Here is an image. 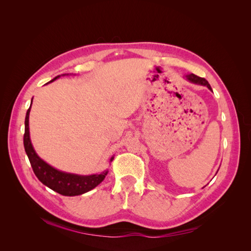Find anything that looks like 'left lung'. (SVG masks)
<instances>
[{"label":"left lung","instance_id":"left-lung-1","mask_svg":"<svg viewBox=\"0 0 251 251\" xmlns=\"http://www.w3.org/2000/svg\"><path fill=\"white\" fill-rule=\"evenodd\" d=\"M187 78V80H189L193 83H197V85H201V86H206L209 90H211V87L208 83V81L205 79V78H202V77H199L197 76V75L195 74H189V75H186L185 76Z\"/></svg>","mask_w":251,"mask_h":251}]
</instances>
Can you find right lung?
<instances>
[{
  "mask_svg": "<svg viewBox=\"0 0 251 251\" xmlns=\"http://www.w3.org/2000/svg\"><path fill=\"white\" fill-rule=\"evenodd\" d=\"M66 75V74H63ZM58 76L53 78L51 81L58 78ZM32 103V100H31ZM31 105L26 113L25 118V134H24V147L26 154L29 158L30 164L32 166V170L44 185L48 186L52 191H54L63 196H78L85 194L91 189L96 187L98 184L101 183L102 180L105 178L108 174V171H104L100 175H89V176H81V175H75L70 173H65L62 171H58L51 165L45 162L43 159H41L32 147L31 140H30V134H29V113ZM114 157L110 159V162L113 161Z\"/></svg>",
  "mask_w": 251,
  "mask_h": 251,
  "instance_id": "right-lung-1",
  "label": "right lung"
}]
</instances>
